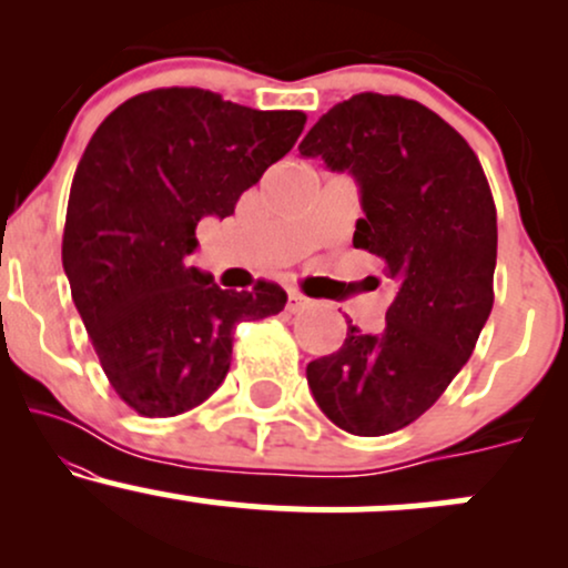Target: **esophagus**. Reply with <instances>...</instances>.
<instances>
[{"label": "esophagus", "instance_id": "1", "mask_svg": "<svg viewBox=\"0 0 568 568\" xmlns=\"http://www.w3.org/2000/svg\"><path fill=\"white\" fill-rule=\"evenodd\" d=\"M306 298L302 296V293H291L288 296V304H285V310L291 312V315H296V312H302V310H306Z\"/></svg>", "mask_w": 568, "mask_h": 568}]
</instances>
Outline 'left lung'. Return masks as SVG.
<instances>
[{
  "label": "left lung",
  "instance_id": "8db88e82",
  "mask_svg": "<svg viewBox=\"0 0 568 568\" xmlns=\"http://www.w3.org/2000/svg\"><path fill=\"white\" fill-rule=\"evenodd\" d=\"M298 152L355 175L366 216L352 243L397 283L379 334L347 325L342 347L306 366V382L336 427L363 438L395 433L446 393L491 315V189L470 143L403 95L336 103Z\"/></svg>",
  "mask_w": 568,
  "mask_h": 568
}]
</instances>
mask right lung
<instances>
[{
	"instance_id": "right-lung-1",
	"label": "right lung",
	"mask_w": 568,
	"mask_h": 568,
	"mask_svg": "<svg viewBox=\"0 0 568 568\" xmlns=\"http://www.w3.org/2000/svg\"><path fill=\"white\" fill-rule=\"evenodd\" d=\"M304 112H258L200 88H160L116 106L71 181L63 270L114 393L149 419L219 389L237 323L288 296L258 280L221 291L189 266L197 221L226 219L240 194L302 135Z\"/></svg>"
}]
</instances>
